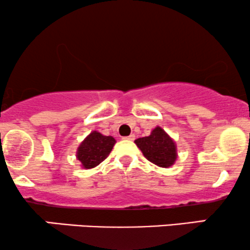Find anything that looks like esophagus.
<instances>
[{"instance_id": "1", "label": "esophagus", "mask_w": 250, "mask_h": 250, "mask_svg": "<svg viewBox=\"0 0 250 250\" xmlns=\"http://www.w3.org/2000/svg\"><path fill=\"white\" fill-rule=\"evenodd\" d=\"M134 134H131V135H128V137H124L123 138V139H125V140H134Z\"/></svg>"}]
</instances>
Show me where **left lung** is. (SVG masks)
Instances as JSON below:
<instances>
[{
	"label": "left lung",
	"mask_w": 250,
	"mask_h": 250,
	"mask_svg": "<svg viewBox=\"0 0 250 250\" xmlns=\"http://www.w3.org/2000/svg\"><path fill=\"white\" fill-rule=\"evenodd\" d=\"M134 143L145 158L159 167H171L176 161V144L160 126H156L148 137L139 138Z\"/></svg>",
	"instance_id": "obj_1"
}]
</instances>
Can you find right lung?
Here are the masks:
<instances>
[{
    "instance_id": "1",
    "label": "right lung",
    "mask_w": 250,
    "mask_h": 250,
    "mask_svg": "<svg viewBox=\"0 0 250 250\" xmlns=\"http://www.w3.org/2000/svg\"><path fill=\"white\" fill-rule=\"evenodd\" d=\"M115 144L116 140L113 137H107L94 131L79 146L76 159L84 169L95 168L109 156Z\"/></svg>"
}]
</instances>
